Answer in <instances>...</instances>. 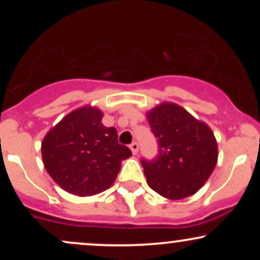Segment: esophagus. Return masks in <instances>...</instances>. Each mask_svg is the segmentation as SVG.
<instances>
[{
    "instance_id": "obj_1",
    "label": "esophagus",
    "mask_w": 260,
    "mask_h": 260,
    "mask_svg": "<svg viewBox=\"0 0 260 260\" xmlns=\"http://www.w3.org/2000/svg\"><path fill=\"white\" fill-rule=\"evenodd\" d=\"M129 148H131V150H132V153H133L134 155H136L137 153H138L139 145H138V143H137V142L131 143V144H129Z\"/></svg>"
}]
</instances>
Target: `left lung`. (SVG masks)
Returning <instances> with one entry per match:
<instances>
[{
	"label": "left lung",
	"instance_id": "obj_1",
	"mask_svg": "<svg viewBox=\"0 0 260 260\" xmlns=\"http://www.w3.org/2000/svg\"><path fill=\"white\" fill-rule=\"evenodd\" d=\"M147 118L159 148L153 160H140L149 187L171 201L194 194L215 169L214 133L204 122L171 103L156 106Z\"/></svg>",
	"mask_w": 260,
	"mask_h": 260
}]
</instances>
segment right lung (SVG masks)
<instances>
[{
    "mask_svg": "<svg viewBox=\"0 0 260 260\" xmlns=\"http://www.w3.org/2000/svg\"><path fill=\"white\" fill-rule=\"evenodd\" d=\"M95 107H80L68 113L46 134L41 154L46 171L68 193L86 197L112 186L121 161L132 155L118 143L117 131L101 123Z\"/></svg>",
    "mask_w": 260,
    "mask_h": 260,
    "instance_id": "add662e5",
    "label": "right lung"
}]
</instances>
